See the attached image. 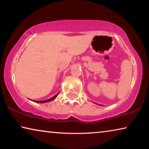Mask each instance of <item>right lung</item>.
Instances as JSON below:
<instances>
[{"instance_id": "add662e5", "label": "right lung", "mask_w": 149, "mask_h": 149, "mask_svg": "<svg viewBox=\"0 0 149 149\" xmlns=\"http://www.w3.org/2000/svg\"><path fill=\"white\" fill-rule=\"evenodd\" d=\"M58 93H57L56 95H55L54 97H51V98L48 99V100H42V101H36V100H32L33 102H37V103H45V102H50V101H52L53 100H54L56 97L58 96Z\"/></svg>"}]
</instances>
